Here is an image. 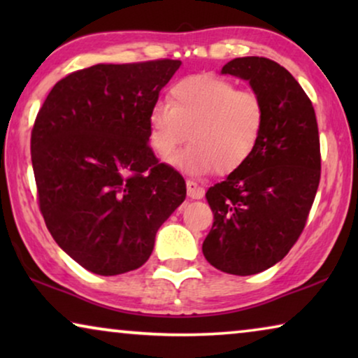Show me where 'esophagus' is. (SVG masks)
<instances>
[{
	"label": "esophagus",
	"instance_id": "obj_1",
	"mask_svg": "<svg viewBox=\"0 0 358 358\" xmlns=\"http://www.w3.org/2000/svg\"><path fill=\"white\" fill-rule=\"evenodd\" d=\"M185 184H187V195L190 199H194V200L203 199L205 190H203L202 185H199L197 182H195V180H190V179Z\"/></svg>",
	"mask_w": 358,
	"mask_h": 358
}]
</instances>
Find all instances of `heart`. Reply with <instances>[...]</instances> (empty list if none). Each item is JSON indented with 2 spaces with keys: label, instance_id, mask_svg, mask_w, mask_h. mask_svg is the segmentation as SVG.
<instances>
[{
  "label": "heart",
  "instance_id": "obj_1",
  "mask_svg": "<svg viewBox=\"0 0 358 358\" xmlns=\"http://www.w3.org/2000/svg\"><path fill=\"white\" fill-rule=\"evenodd\" d=\"M148 141L161 159H169L185 140L184 153L171 159L192 174L213 169L228 174L246 163L261 141L266 106L261 96L241 91L233 81L194 75L174 83L169 102L148 112Z\"/></svg>",
  "mask_w": 358,
  "mask_h": 358
}]
</instances>
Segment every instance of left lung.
Listing matches in <instances>:
<instances>
[{
	"instance_id": "8db88e82",
	"label": "left lung",
	"mask_w": 358,
	"mask_h": 358,
	"mask_svg": "<svg viewBox=\"0 0 358 358\" xmlns=\"http://www.w3.org/2000/svg\"><path fill=\"white\" fill-rule=\"evenodd\" d=\"M222 75L249 83L266 124L251 158L205 194L213 227L202 251L218 271L252 275L282 261L305 228L321 178L320 135L310 97L278 63L234 58Z\"/></svg>"
}]
</instances>
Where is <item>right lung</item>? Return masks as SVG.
I'll list each match as a JSON object with an SVG mask.
<instances>
[{
	"label": "right lung",
	"mask_w": 358,
	"mask_h": 358,
	"mask_svg": "<svg viewBox=\"0 0 358 358\" xmlns=\"http://www.w3.org/2000/svg\"><path fill=\"white\" fill-rule=\"evenodd\" d=\"M179 60L94 65L48 92L31 136L38 205L58 246L86 271L148 261L185 180L148 145V112Z\"/></svg>",
	"instance_id": "obj_1"
}]
</instances>
